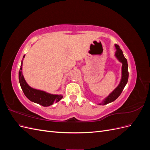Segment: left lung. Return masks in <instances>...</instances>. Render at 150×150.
<instances>
[{
	"mask_svg": "<svg viewBox=\"0 0 150 150\" xmlns=\"http://www.w3.org/2000/svg\"><path fill=\"white\" fill-rule=\"evenodd\" d=\"M115 47L116 48V51L115 52V56L121 63H122V76L120 83L118 86L109 95V96L104 99L103 101L101 103L100 105H105L110 103L114 101L115 100L118 98L121 94L122 90L125 88L126 84L128 83V65L127 59L123 55L122 50L120 49L118 45L115 44Z\"/></svg>",
	"mask_w": 150,
	"mask_h": 150,
	"instance_id": "left-lung-1",
	"label": "left lung"
}]
</instances>
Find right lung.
Wrapping results in <instances>:
<instances>
[{
	"label": "right lung",
	"instance_id": "add662e5",
	"mask_svg": "<svg viewBox=\"0 0 150 150\" xmlns=\"http://www.w3.org/2000/svg\"><path fill=\"white\" fill-rule=\"evenodd\" d=\"M25 57L24 56L23 58ZM22 61L21 62V69L19 72V79L21 88L23 91L25 96L28 98L30 101L34 103L40 104L43 106H49L52 105L54 103L59 101L62 98V95H56L47 93L46 92L42 91L38 89L32 88L27 84L24 79L22 72Z\"/></svg>",
	"mask_w": 150,
	"mask_h": 150
}]
</instances>
